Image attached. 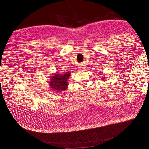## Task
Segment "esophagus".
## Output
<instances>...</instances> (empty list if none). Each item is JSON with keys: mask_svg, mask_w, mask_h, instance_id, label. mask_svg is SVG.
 <instances>
[{"mask_svg": "<svg viewBox=\"0 0 149 149\" xmlns=\"http://www.w3.org/2000/svg\"><path fill=\"white\" fill-rule=\"evenodd\" d=\"M84 66H83V65H81V66H80L79 67V70H83L84 69Z\"/></svg>", "mask_w": 149, "mask_h": 149, "instance_id": "34e87169", "label": "esophagus"}]
</instances>
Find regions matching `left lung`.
<instances>
[{
  "mask_svg": "<svg viewBox=\"0 0 149 149\" xmlns=\"http://www.w3.org/2000/svg\"><path fill=\"white\" fill-rule=\"evenodd\" d=\"M101 79H102V80H104H104H105V79H106V77H102V78H101Z\"/></svg>",
  "mask_w": 149,
  "mask_h": 149,
  "instance_id": "obj_1",
  "label": "left lung"
}]
</instances>
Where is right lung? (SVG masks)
<instances>
[{"instance_id": "add662e5", "label": "right lung", "mask_w": 149, "mask_h": 149, "mask_svg": "<svg viewBox=\"0 0 149 149\" xmlns=\"http://www.w3.org/2000/svg\"><path fill=\"white\" fill-rule=\"evenodd\" d=\"M70 72H67L63 74L59 72H56L55 74H52L50 77L49 86L53 91L58 93H61L66 90L68 88V79L70 76Z\"/></svg>"}]
</instances>
